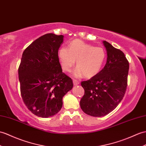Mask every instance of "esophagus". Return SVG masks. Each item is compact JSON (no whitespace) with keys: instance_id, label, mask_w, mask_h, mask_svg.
<instances>
[{"instance_id":"1","label":"esophagus","mask_w":146,"mask_h":146,"mask_svg":"<svg viewBox=\"0 0 146 146\" xmlns=\"http://www.w3.org/2000/svg\"><path fill=\"white\" fill-rule=\"evenodd\" d=\"M73 84H74V85H78V84L80 83L79 81L76 80H73Z\"/></svg>"}]
</instances>
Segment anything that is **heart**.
<instances>
[{
  "mask_svg": "<svg viewBox=\"0 0 146 146\" xmlns=\"http://www.w3.org/2000/svg\"><path fill=\"white\" fill-rule=\"evenodd\" d=\"M58 58L63 71L72 70L76 60L77 68L74 76L80 78L93 77L100 72L106 58V53L101 47H94L81 40H74L68 48L62 47L58 52Z\"/></svg>",
  "mask_w": 146,
  "mask_h": 146,
  "instance_id": "heart-1",
  "label": "heart"
}]
</instances>
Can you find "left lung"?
Segmentation results:
<instances>
[{"instance_id":"8db88e82","label":"left lung","mask_w":146,"mask_h":146,"mask_svg":"<svg viewBox=\"0 0 146 146\" xmlns=\"http://www.w3.org/2000/svg\"><path fill=\"white\" fill-rule=\"evenodd\" d=\"M107 62L96 75L81 83L84 94L80 100L84 113L94 117L109 114L123 100L127 89L129 62L124 53L106 41Z\"/></svg>"}]
</instances>
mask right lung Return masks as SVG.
Masks as SVG:
<instances>
[{
  "label": "right lung",
  "instance_id": "obj_1",
  "mask_svg": "<svg viewBox=\"0 0 146 146\" xmlns=\"http://www.w3.org/2000/svg\"><path fill=\"white\" fill-rule=\"evenodd\" d=\"M63 36L46 33L23 51L19 67L20 93L27 108L36 116L48 117L62 108L63 97L73 81L62 72L58 52Z\"/></svg>",
  "mask_w": 146,
  "mask_h": 146
}]
</instances>
